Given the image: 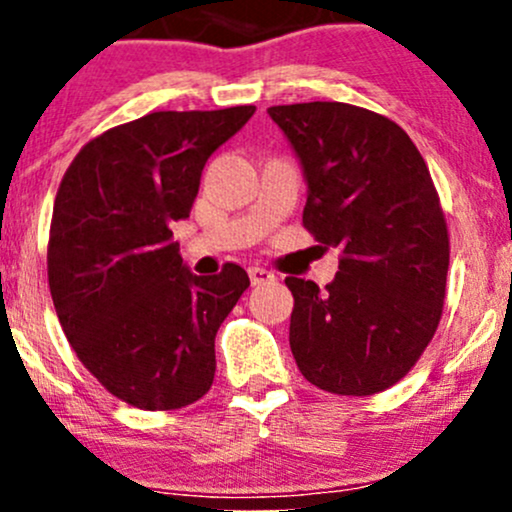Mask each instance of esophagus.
<instances>
[{"instance_id":"obj_1","label":"esophagus","mask_w":512,"mask_h":512,"mask_svg":"<svg viewBox=\"0 0 512 512\" xmlns=\"http://www.w3.org/2000/svg\"><path fill=\"white\" fill-rule=\"evenodd\" d=\"M248 274H250L252 286L269 284V281H274V274L269 272V269H264V267H250V269H248Z\"/></svg>"}]
</instances>
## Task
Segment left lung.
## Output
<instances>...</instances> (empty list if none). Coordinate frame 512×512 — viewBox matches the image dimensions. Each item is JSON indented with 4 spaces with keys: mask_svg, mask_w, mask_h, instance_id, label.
Wrapping results in <instances>:
<instances>
[{
    "mask_svg": "<svg viewBox=\"0 0 512 512\" xmlns=\"http://www.w3.org/2000/svg\"><path fill=\"white\" fill-rule=\"evenodd\" d=\"M308 180L303 226L339 272L286 276L289 342L308 383L368 397L416 366L438 330L450 236L424 156L390 117L349 103L269 108Z\"/></svg>",
    "mask_w": 512,
    "mask_h": 512,
    "instance_id": "8db88e82",
    "label": "left lung"
}]
</instances>
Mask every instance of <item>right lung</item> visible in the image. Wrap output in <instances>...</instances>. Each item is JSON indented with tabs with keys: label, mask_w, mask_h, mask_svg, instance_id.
Instances as JSON below:
<instances>
[{
	"label": "right lung",
	"mask_w": 512,
	"mask_h": 512,
	"mask_svg": "<svg viewBox=\"0 0 512 512\" xmlns=\"http://www.w3.org/2000/svg\"><path fill=\"white\" fill-rule=\"evenodd\" d=\"M255 113L161 110L81 146L60 182L48 284L69 344L110 395L146 411L182 409L214 383V339L250 286L187 272L173 223L190 216L207 158Z\"/></svg>",
	"instance_id": "add662e5"
}]
</instances>
